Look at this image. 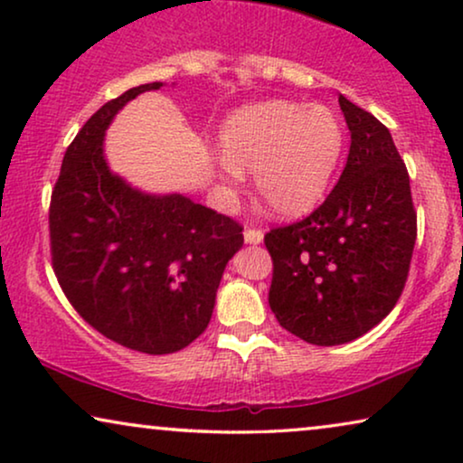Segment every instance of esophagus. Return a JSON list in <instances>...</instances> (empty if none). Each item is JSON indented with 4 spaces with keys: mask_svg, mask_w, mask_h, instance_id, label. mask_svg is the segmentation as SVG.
<instances>
[{
    "mask_svg": "<svg viewBox=\"0 0 463 463\" xmlns=\"http://www.w3.org/2000/svg\"><path fill=\"white\" fill-rule=\"evenodd\" d=\"M244 242L246 244H261L263 232L261 230H244Z\"/></svg>",
    "mask_w": 463,
    "mask_h": 463,
    "instance_id": "1",
    "label": "esophagus"
}]
</instances>
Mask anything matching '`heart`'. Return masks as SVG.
<instances>
[{
    "label": "heart",
    "mask_w": 463,
    "mask_h": 463,
    "mask_svg": "<svg viewBox=\"0 0 463 463\" xmlns=\"http://www.w3.org/2000/svg\"><path fill=\"white\" fill-rule=\"evenodd\" d=\"M344 126L325 105L265 100L240 107L219 130V194L236 198L242 173H255L259 198L278 217L320 204L344 154Z\"/></svg>",
    "instance_id": "heart-1"
}]
</instances>
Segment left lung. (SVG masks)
Segmentation results:
<instances>
[{"mask_svg":"<svg viewBox=\"0 0 463 463\" xmlns=\"http://www.w3.org/2000/svg\"><path fill=\"white\" fill-rule=\"evenodd\" d=\"M350 154L328 198L299 223L265 236L269 307L288 333L341 345L379 325L409 276L417 213L390 130L339 94Z\"/></svg>","mask_w":463,"mask_h":463,"instance_id":"obj_1","label":"left lung"}]
</instances>
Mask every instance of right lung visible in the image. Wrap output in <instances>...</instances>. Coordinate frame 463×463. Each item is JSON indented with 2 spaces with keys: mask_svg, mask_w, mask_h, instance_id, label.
<instances>
[{
  "mask_svg": "<svg viewBox=\"0 0 463 463\" xmlns=\"http://www.w3.org/2000/svg\"><path fill=\"white\" fill-rule=\"evenodd\" d=\"M143 84L109 100L67 147L50 202L59 284L88 325L145 354H173L211 322L225 265L242 249L236 221L183 194H147L107 164L105 132Z\"/></svg>",
  "mask_w": 463,
  "mask_h": 463,
  "instance_id": "1",
  "label": "right lung"
}]
</instances>
